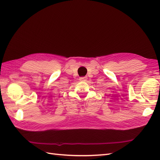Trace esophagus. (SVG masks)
Returning <instances> with one entry per match:
<instances>
[{
  "label": "esophagus",
  "instance_id": "34e87169",
  "mask_svg": "<svg viewBox=\"0 0 160 160\" xmlns=\"http://www.w3.org/2000/svg\"><path fill=\"white\" fill-rule=\"evenodd\" d=\"M79 80L81 81H87V77H80L79 78Z\"/></svg>",
  "mask_w": 160,
  "mask_h": 160
}]
</instances>
